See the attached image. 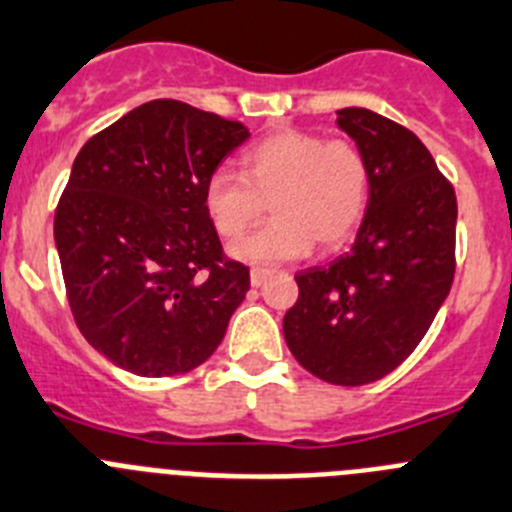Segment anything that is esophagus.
<instances>
[{"label":"esophagus","mask_w":512,"mask_h":512,"mask_svg":"<svg viewBox=\"0 0 512 512\" xmlns=\"http://www.w3.org/2000/svg\"><path fill=\"white\" fill-rule=\"evenodd\" d=\"M270 275H273V273H270V270H265V267H252V273H250V283L255 285V288H257V285H262V283H265V280L270 278Z\"/></svg>","instance_id":"1"}]
</instances>
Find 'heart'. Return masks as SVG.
I'll return each mask as SVG.
<instances>
[{"mask_svg": "<svg viewBox=\"0 0 512 512\" xmlns=\"http://www.w3.org/2000/svg\"><path fill=\"white\" fill-rule=\"evenodd\" d=\"M370 163L357 142L306 130H283L242 158V176L214 170L204 206L222 237L237 239L260 222L267 204L275 219L232 247L255 265H278L313 247H339L352 237L370 204Z\"/></svg>", "mask_w": 512, "mask_h": 512, "instance_id": "heart-1", "label": "heart"}]
</instances>
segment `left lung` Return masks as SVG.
<instances>
[{"label": "left lung", "instance_id": "1", "mask_svg": "<svg viewBox=\"0 0 512 512\" xmlns=\"http://www.w3.org/2000/svg\"><path fill=\"white\" fill-rule=\"evenodd\" d=\"M336 124L370 163V204L352 250L296 275L283 334L311 375L354 388L403 365L434 324L457 267V196L403 124L359 107Z\"/></svg>", "mask_w": 512, "mask_h": 512}]
</instances>
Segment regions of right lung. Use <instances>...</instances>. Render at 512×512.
<instances>
[{
    "mask_svg": "<svg viewBox=\"0 0 512 512\" xmlns=\"http://www.w3.org/2000/svg\"><path fill=\"white\" fill-rule=\"evenodd\" d=\"M250 137L234 119L155 99L91 137L55 209L68 306L86 342L140 377L191 372L250 290L204 188Z\"/></svg>",
    "mask_w": 512,
    "mask_h": 512,
    "instance_id": "right-lung-1",
    "label": "right lung"
}]
</instances>
